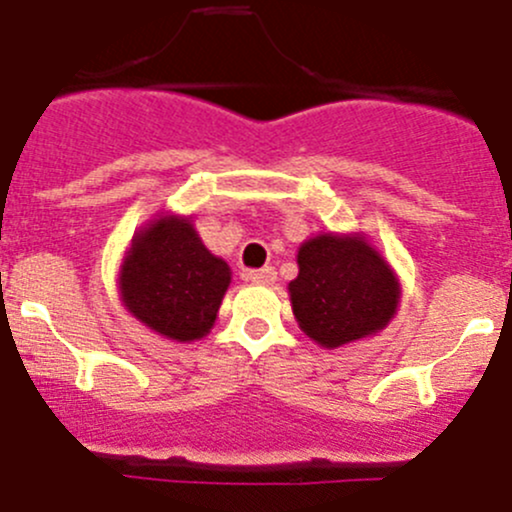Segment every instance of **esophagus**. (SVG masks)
I'll use <instances>...</instances> for the list:
<instances>
[{"mask_svg": "<svg viewBox=\"0 0 512 512\" xmlns=\"http://www.w3.org/2000/svg\"><path fill=\"white\" fill-rule=\"evenodd\" d=\"M245 280H250V283H257V285H272L275 280H278V272H275V267H260V270H247L245 272Z\"/></svg>", "mask_w": 512, "mask_h": 512, "instance_id": "34e87169", "label": "esophagus"}]
</instances>
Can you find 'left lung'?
I'll use <instances>...</instances> for the list:
<instances>
[{
	"label": "left lung",
	"mask_w": 512,
	"mask_h": 512,
	"mask_svg": "<svg viewBox=\"0 0 512 512\" xmlns=\"http://www.w3.org/2000/svg\"><path fill=\"white\" fill-rule=\"evenodd\" d=\"M300 331L323 348L374 336L399 305V280L364 234H318L300 245L288 285Z\"/></svg>",
	"instance_id": "obj_1"
}]
</instances>
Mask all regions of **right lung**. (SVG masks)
I'll list each match as a JSON object with an SVG mask.
<instances>
[{
    "instance_id": "add662e5",
    "label": "right lung",
    "mask_w": 512,
    "mask_h": 512,
    "mask_svg": "<svg viewBox=\"0 0 512 512\" xmlns=\"http://www.w3.org/2000/svg\"><path fill=\"white\" fill-rule=\"evenodd\" d=\"M229 280V265L204 247L191 219L164 214L131 240L118 288L143 326L189 343L212 331Z\"/></svg>"
}]
</instances>
